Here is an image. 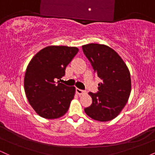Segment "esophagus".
<instances>
[{
    "label": "esophagus",
    "instance_id": "esophagus-1",
    "mask_svg": "<svg viewBox=\"0 0 155 155\" xmlns=\"http://www.w3.org/2000/svg\"><path fill=\"white\" fill-rule=\"evenodd\" d=\"M76 93L78 94V95H81V94L84 93V90H80V89H79V88L76 89Z\"/></svg>",
    "mask_w": 155,
    "mask_h": 155
}]
</instances>
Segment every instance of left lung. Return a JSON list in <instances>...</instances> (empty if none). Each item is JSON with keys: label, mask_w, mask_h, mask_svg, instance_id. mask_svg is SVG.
I'll return each mask as SVG.
<instances>
[{"label": "left lung", "mask_w": 155, "mask_h": 155, "mask_svg": "<svg viewBox=\"0 0 155 155\" xmlns=\"http://www.w3.org/2000/svg\"><path fill=\"white\" fill-rule=\"evenodd\" d=\"M82 49L95 74L102 80L97 93L89 92L92 104L84 111L94 120L111 121L128 101L131 92L130 71L118 53L108 46L89 44L82 46Z\"/></svg>", "instance_id": "1"}]
</instances>
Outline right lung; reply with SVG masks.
<instances>
[{
	"mask_svg": "<svg viewBox=\"0 0 155 155\" xmlns=\"http://www.w3.org/2000/svg\"><path fill=\"white\" fill-rule=\"evenodd\" d=\"M79 49L66 46H49L32 58L24 79L28 102L40 117L54 120L63 117L75 95V87L56 81L65 75V68Z\"/></svg>",
	"mask_w": 155,
	"mask_h": 155,
	"instance_id": "right-lung-1",
	"label": "right lung"
}]
</instances>
